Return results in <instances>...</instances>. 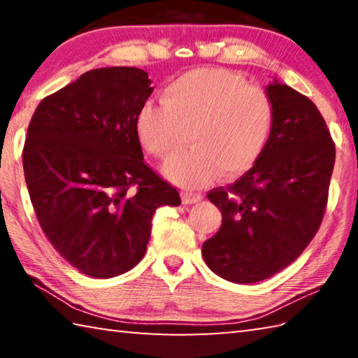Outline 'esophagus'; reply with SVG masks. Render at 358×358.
<instances>
[{"label":"esophagus","instance_id":"obj_1","mask_svg":"<svg viewBox=\"0 0 358 358\" xmlns=\"http://www.w3.org/2000/svg\"><path fill=\"white\" fill-rule=\"evenodd\" d=\"M201 199L202 196L199 192H192V191L181 192V201H183V203H197Z\"/></svg>","mask_w":358,"mask_h":358}]
</instances>
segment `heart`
<instances>
[{
	"instance_id": "obj_1",
	"label": "heart",
	"mask_w": 358,
	"mask_h": 358,
	"mask_svg": "<svg viewBox=\"0 0 358 358\" xmlns=\"http://www.w3.org/2000/svg\"><path fill=\"white\" fill-rule=\"evenodd\" d=\"M275 104L264 90L235 72L203 68L186 72L162 92V104L148 102L136 117L142 147L167 159L164 173L186 187L246 173L262 157L273 136Z\"/></svg>"
}]
</instances>
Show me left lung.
I'll return each mask as SVG.
<instances>
[{"label": "left lung", "mask_w": 358, "mask_h": 358, "mask_svg": "<svg viewBox=\"0 0 358 358\" xmlns=\"http://www.w3.org/2000/svg\"><path fill=\"white\" fill-rule=\"evenodd\" d=\"M273 136L251 171L207 194L222 224L202 245L205 264L237 284L266 280L305 251L322 222L335 143L311 99L278 80Z\"/></svg>", "instance_id": "8db88e82"}]
</instances>
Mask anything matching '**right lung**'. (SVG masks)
Returning <instances> with one entry per match:
<instances>
[{"instance_id": "1", "label": "right lung", "mask_w": 358, "mask_h": 358, "mask_svg": "<svg viewBox=\"0 0 358 358\" xmlns=\"http://www.w3.org/2000/svg\"><path fill=\"white\" fill-rule=\"evenodd\" d=\"M151 93L142 69H93L42 99L29 121V199L48 241L83 275L107 280L134 268L155 211L181 203L143 161L136 117Z\"/></svg>"}]
</instances>
